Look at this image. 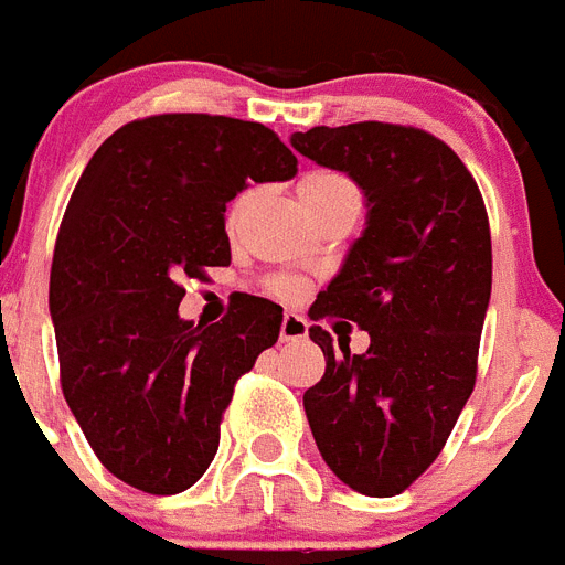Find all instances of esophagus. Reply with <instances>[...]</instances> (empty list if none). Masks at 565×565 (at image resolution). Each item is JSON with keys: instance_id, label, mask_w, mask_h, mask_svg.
Segmentation results:
<instances>
[{"instance_id": "34e87169", "label": "esophagus", "mask_w": 565, "mask_h": 565, "mask_svg": "<svg viewBox=\"0 0 565 565\" xmlns=\"http://www.w3.org/2000/svg\"><path fill=\"white\" fill-rule=\"evenodd\" d=\"M298 339H307V319H301L298 312H284L281 341H298Z\"/></svg>"}]
</instances>
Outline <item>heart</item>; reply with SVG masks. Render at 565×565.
I'll return each mask as SVG.
<instances>
[{"label":"heart","instance_id":"heart-1","mask_svg":"<svg viewBox=\"0 0 565 565\" xmlns=\"http://www.w3.org/2000/svg\"><path fill=\"white\" fill-rule=\"evenodd\" d=\"M335 198H359L353 183H350V180L339 172H310L307 178H301V183H298V201H301V206H319V203L335 201ZM246 201H249V192H244L241 198H235V203L230 206V224H235V221H238V215L244 212ZM273 292H278V296H287V292H292V284L290 281H273Z\"/></svg>","mask_w":565,"mask_h":565}]
</instances>
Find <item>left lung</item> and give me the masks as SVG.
Here are the masks:
<instances>
[{"instance_id":"obj_1","label":"left lung","mask_w":565,"mask_h":565,"mask_svg":"<svg viewBox=\"0 0 565 565\" xmlns=\"http://www.w3.org/2000/svg\"><path fill=\"white\" fill-rule=\"evenodd\" d=\"M292 149L344 172L367 217L335 278L310 307L367 330L371 348L310 327L324 376L305 393L330 471L367 497L402 494L439 457L477 379L491 301V232L482 194L443 140L391 122L316 126Z\"/></svg>"}]
</instances>
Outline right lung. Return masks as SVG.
Listing matches in <instances>:
<instances>
[{
	"mask_svg": "<svg viewBox=\"0 0 565 565\" xmlns=\"http://www.w3.org/2000/svg\"><path fill=\"white\" fill-rule=\"evenodd\" d=\"M298 160L260 122L158 114L94 151L51 264V321L71 414L99 462L146 494L201 480L235 382L281 333L244 298L217 324L180 319L183 278L230 264L226 203L290 180Z\"/></svg>",
	"mask_w": 565,
	"mask_h": 565,
	"instance_id": "1",
	"label": "right lung"
}]
</instances>
